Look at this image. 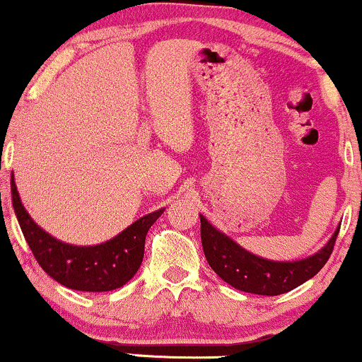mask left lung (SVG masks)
Here are the masks:
<instances>
[{
	"label": "left lung",
	"mask_w": 362,
	"mask_h": 362,
	"mask_svg": "<svg viewBox=\"0 0 362 362\" xmlns=\"http://www.w3.org/2000/svg\"><path fill=\"white\" fill-rule=\"evenodd\" d=\"M340 226L325 247L303 260L277 262L262 259L240 247L230 236L216 230L201 214V240L207 264L224 282L245 293L277 296L317 276L330 259Z\"/></svg>",
	"instance_id": "obj_1"
}]
</instances>
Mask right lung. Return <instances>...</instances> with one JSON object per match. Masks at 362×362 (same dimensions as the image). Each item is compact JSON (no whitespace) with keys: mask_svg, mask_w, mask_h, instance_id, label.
<instances>
[{"mask_svg":"<svg viewBox=\"0 0 362 362\" xmlns=\"http://www.w3.org/2000/svg\"><path fill=\"white\" fill-rule=\"evenodd\" d=\"M11 202L25 240L40 267L66 288L90 293L122 288L134 277L143 262L148 230L165 211L158 209L155 213L143 216L109 242L78 247L56 240L37 226L20 201L13 178Z\"/></svg>","mask_w":362,"mask_h":362,"instance_id":"right-lung-1","label":"right lung"}]
</instances>
